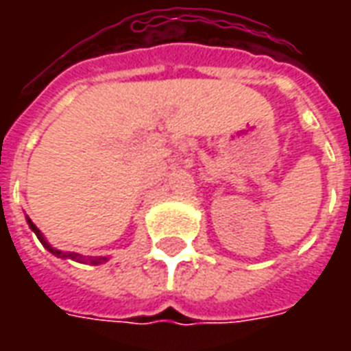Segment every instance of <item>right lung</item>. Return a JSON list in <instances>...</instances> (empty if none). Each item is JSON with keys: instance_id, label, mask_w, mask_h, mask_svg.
Masks as SVG:
<instances>
[{"instance_id": "1", "label": "right lung", "mask_w": 351, "mask_h": 351, "mask_svg": "<svg viewBox=\"0 0 351 351\" xmlns=\"http://www.w3.org/2000/svg\"><path fill=\"white\" fill-rule=\"evenodd\" d=\"M26 221L27 226H29V229L34 231L35 235H37V239L41 241V244L47 248V250L52 254V256H56V258H62V259H73V261H79V263H92V265H101L105 263V261H108V258H86V256H82V254H77V252H64V250H58V248H54L52 244L45 239V235H43L41 231H39V228L35 226L34 221L29 220L26 216Z\"/></svg>"}]
</instances>
